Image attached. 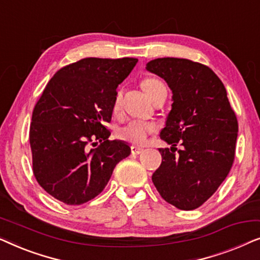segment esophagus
<instances>
[{
	"instance_id": "1",
	"label": "esophagus",
	"mask_w": 260,
	"mask_h": 260,
	"mask_svg": "<svg viewBox=\"0 0 260 260\" xmlns=\"http://www.w3.org/2000/svg\"><path fill=\"white\" fill-rule=\"evenodd\" d=\"M142 151H143V149L140 148V147H135V145L131 147V152H133L134 155H140Z\"/></svg>"
}]
</instances>
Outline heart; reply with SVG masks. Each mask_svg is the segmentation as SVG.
<instances>
[{"label":"heart","instance_id":"b5f03b06","mask_svg":"<svg viewBox=\"0 0 260 260\" xmlns=\"http://www.w3.org/2000/svg\"><path fill=\"white\" fill-rule=\"evenodd\" d=\"M161 86H163L161 81L156 80L154 78H145L141 81V87L143 88V91L150 97V99H152ZM120 103H122V94H120V92H117L115 99H113V110L115 111L119 110ZM154 133H156V126L152 123L134 119L126 123L125 125L119 127L118 131H117V136L120 140L129 142L131 144L142 145L145 143L147 138Z\"/></svg>","mask_w":260,"mask_h":260}]
</instances>
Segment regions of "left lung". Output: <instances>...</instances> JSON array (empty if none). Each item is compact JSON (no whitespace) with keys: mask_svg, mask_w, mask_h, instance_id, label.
I'll list each match as a JSON object with an SVG mask.
<instances>
[{"mask_svg":"<svg viewBox=\"0 0 260 260\" xmlns=\"http://www.w3.org/2000/svg\"><path fill=\"white\" fill-rule=\"evenodd\" d=\"M173 91L172 111L158 149L162 163L152 174L161 197L182 211L205 204L232 168L238 136L236 112L226 88L208 66L188 59L159 58L147 63ZM179 143L184 147L175 155Z\"/></svg>","mask_w":260,"mask_h":260,"instance_id":"8db88e82","label":"left lung"}]
</instances>
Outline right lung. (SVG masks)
Segmentation results:
<instances>
[{"mask_svg": "<svg viewBox=\"0 0 260 260\" xmlns=\"http://www.w3.org/2000/svg\"><path fill=\"white\" fill-rule=\"evenodd\" d=\"M137 61L85 58L63 66L46 85L33 110L29 143L35 179L56 200L90 201L130 155L126 143L109 140L105 124L111 122L117 86ZM93 140L101 143L90 151Z\"/></svg>", "mask_w": 260, "mask_h": 260, "instance_id": "add662e5", "label": "right lung"}]
</instances>
